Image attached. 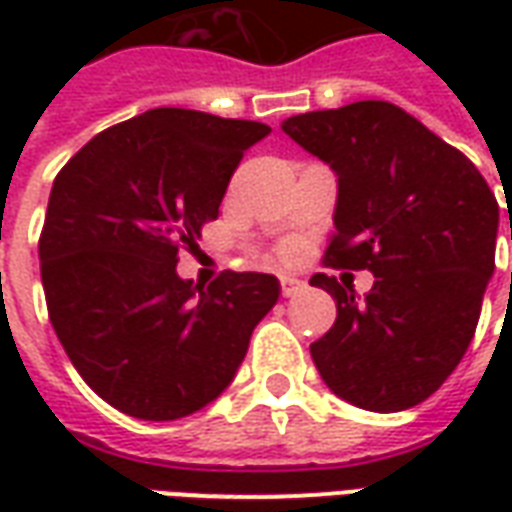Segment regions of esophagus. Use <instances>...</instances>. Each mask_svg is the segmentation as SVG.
Segmentation results:
<instances>
[{"label":"esophagus","mask_w":512,"mask_h":512,"mask_svg":"<svg viewBox=\"0 0 512 512\" xmlns=\"http://www.w3.org/2000/svg\"><path fill=\"white\" fill-rule=\"evenodd\" d=\"M279 285H282V296H285V299L296 296V293L304 288V282H301V279H296V277H282V279H279Z\"/></svg>","instance_id":"obj_1"}]
</instances>
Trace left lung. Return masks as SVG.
<instances>
[{
  "mask_svg": "<svg viewBox=\"0 0 512 512\" xmlns=\"http://www.w3.org/2000/svg\"><path fill=\"white\" fill-rule=\"evenodd\" d=\"M282 131L337 175L326 263L376 277L365 299L329 274L310 279L337 301L312 362L354 406H417L472 343L494 274V191L461 150L386 101L288 117Z\"/></svg>",
  "mask_w": 512,
  "mask_h": 512,
  "instance_id": "8db88e82",
  "label": "left lung"
}]
</instances>
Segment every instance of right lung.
Wrapping results in <instances>:
<instances>
[{
  "label": "right lung",
  "mask_w": 512,
  "mask_h": 512,
  "mask_svg": "<svg viewBox=\"0 0 512 512\" xmlns=\"http://www.w3.org/2000/svg\"><path fill=\"white\" fill-rule=\"evenodd\" d=\"M271 128L194 109H150L93 136L60 169L40 235V277L65 354L128 417H189L222 395L279 279L178 277L219 216L244 150Z\"/></svg>",
  "instance_id": "obj_1"
}]
</instances>
